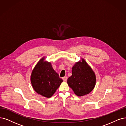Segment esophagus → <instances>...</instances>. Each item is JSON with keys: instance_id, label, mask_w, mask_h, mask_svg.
<instances>
[{"instance_id": "34e87169", "label": "esophagus", "mask_w": 126, "mask_h": 126, "mask_svg": "<svg viewBox=\"0 0 126 126\" xmlns=\"http://www.w3.org/2000/svg\"><path fill=\"white\" fill-rule=\"evenodd\" d=\"M62 79H63V81H67V77H66V76L63 77L62 78Z\"/></svg>"}]
</instances>
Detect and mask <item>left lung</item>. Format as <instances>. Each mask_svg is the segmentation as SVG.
I'll list each match as a JSON object with an SVG mask.
<instances>
[{
	"mask_svg": "<svg viewBox=\"0 0 126 126\" xmlns=\"http://www.w3.org/2000/svg\"><path fill=\"white\" fill-rule=\"evenodd\" d=\"M72 76L67 79V83L78 96L90 93L95 85V76L85 61L75 64L72 68Z\"/></svg>",
	"mask_w": 126,
	"mask_h": 126,
	"instance_id": "8db88e82",
	"label": "left lung"
}]
</instances>
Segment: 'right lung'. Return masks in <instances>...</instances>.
Segmentation results:
<instances>
[{"label": "right lung", "instance_id": "1", "mask_svg": "<svg viewBox=\"0 0 126 126\" xmlns=\"http://www.w3.org/2000/svg\"><path fill=\"white\" fill-rule=\"evenodd\" d=\"M31 80L35 91L46 97L52 96L63 81L51 63L44 62V58L39 61L32 70Z\"/></svg>", "mask_w": 126, "mask_h": 126}]
</instances>
